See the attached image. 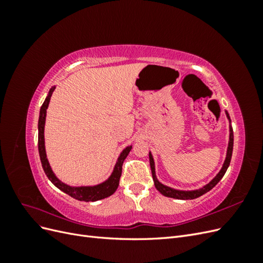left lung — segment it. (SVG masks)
<instances>
[{
    "instance_id": "1",
    "label": "left lung",
    "mask_w": 263,
    "mask_h": 263,
    "mask_svg": "<svg viewBox=\"0 0 263 263\" xmlns=\"http://www.w3.org/2000/svg\"><path fill=\"white\" fill-rule=\"evenodd\" d=\"M225 114L227 116V119L229 121V140H228V146H227V151H226V158L225 161L222 163L221 169L219 170V172L206 185H204L201 189L197 190H192V191H183V190H176L172 189L170 186H166L164 184H162L161 182H159V180L157 179L156 176V168H155V160L154 157L151 155V153L149 151V161H150V168H151V173H153V179H154V183L156 189L160 192L162 195L168 196V197H172V198H177V200H194V198H197L202 196L203 194L208 193L209 191H211L217 183L221 180V178L224 177V174L226 173L230 160H232V155H233V148H234V133H233V127H232V122H230V117L227 110H225Z\"/></svg>"
}]
</instances>
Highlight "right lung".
<instances>
[{
    "label": "right lung",
    "instance_id": "obj_1",
    "mask_svg": "<svg viewBox=\"0 0 263 263\" xmlns=\"http://www.w3.org/2000/svg\"><path fill=\"white\" fill-rule=\"evenodd\" d=\"M55 86H52L48 92V95L43 103L41 107V112H39V119H38V151H39V157H41V161L43 169L46 173V176L51 181L54 186H57L62 192L70 195L71 197L76 198L78 201H84V202H95L99 200H103V198L108 197L112 195L118 187L119 184V179L122 176V166L123 162L128 156L129 151L132 150V145L127 146L121 155L118 156L117 161L115 163V166L113 169V172L108 177L107 180L104 182L100 183L97 185H90V186H71L60 181L55 174L53 173L50 163L47 159L46 154V148H45V123H46V114H47V108H48L50 98L52 95V92L54 91Z\"/></svg>",
    "mask_w": 263,
    "mask_h": 263
}]
</instances>
